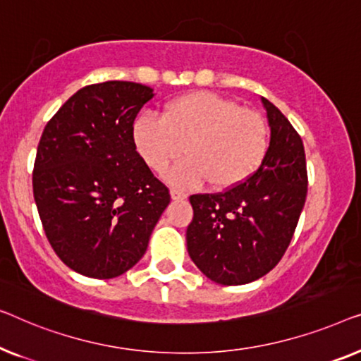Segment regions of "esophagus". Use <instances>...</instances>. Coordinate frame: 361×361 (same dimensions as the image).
<instances>
[{"label":"esophagus","mask_w":361,"mask_h":361,"mask_svg":"<svg viewBox=\"0 0 361 361\" xmlns=\"http://www.w3.org/2000/svg\"><path fill=\"white\" fill-rule=\"evenodd\" d=\"M170 196H171V200H173V201H180V200H186L188 195H186V192L180 191V190H176V188H171Z\"/></svg>","instance_id":"esophagus-1"}]
</instances>
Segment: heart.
Masks as SVG:
<instances>
[{
  "label": "heart",
  "instance_id": "obj_1",
  "mask_svg": "<svg viewBox=\"0 0 361 361\" xmlns=\"http://www.w3.org/2000/svg\"><path fill=\"white\" fill-rule=\"evenodd\" d=\"M132 140L140 159L159 175L180 159L185 147L188 159L170 171V183L207 180L214 190H229L260 166L268 129L255 111L209 91H195L170 101L161 119L140 114L132 126Z\"/></svg>",
  "mask_w": 361,
  "mask_h": 361
}]
</instances>
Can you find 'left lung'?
Instances as JSON below:
<instances>
[{
  "instance_id": "obj_1",
  "label": "left lung",
  "mask_w": 361,
  "mask_h": 361,
  "mask_svg": "<svg viewBox=\"0 0 361 361\" xmlns=\"http://www.w3.org/2000/svg\"><path fill=\"white\" fill-rule=\"evenodd\" d=\"M270 147L255 173L216 195H192L186 247L209 280L233 286L265 276L281 260L306 202L301 137L275 104L262 98Z\"/></svg>"
}]
</instances>
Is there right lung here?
<instances>
[{"label": "right lung", "mask_w": 361, "mask_h": 361, "mask_svg": "<svg viewBox=\"0 0 361 361\" xmlns=\"http://www.w3.org/2000/svg\"><path fill=\"white\" fill-rule=\"evenodd\" d=\"M150 86L104 81L78 90L40 137L32 190L54 252L80 275L109 280L144 257L170 192L137 154L135 116Z\"/></svg>", "instance_id": "add662e5"}]
</instances>
